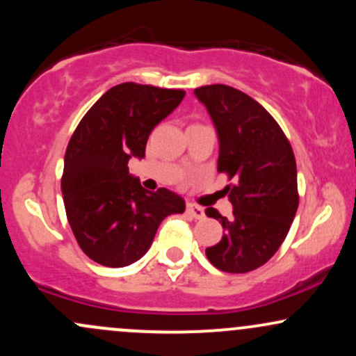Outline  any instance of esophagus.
Wrapping results in <instances>:
<instances>
[{
  "mask_svg": "<svg viewBox=\"0 0 356 356\" xmlns=\"http://www.w3.org/2000/svg\"><path fill=\"white\" fill-rule=\"evenodd\" d=\"M187 214L191 218H194V220H202L204 218V209L201 206L193 204V202H187Z\"/></svg>",
  "mask_w": 356,
  "mask_h": 356,
  "instance_id": "34e87169",
  "label": "esophagus"
}]
</instances>
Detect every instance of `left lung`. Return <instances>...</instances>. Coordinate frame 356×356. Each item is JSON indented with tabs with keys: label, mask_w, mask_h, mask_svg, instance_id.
Masks as SVG:
<instances>
[{
	"label": "left lung",
	"mask_w": 356,
	"mask_h": 356,
	"mask_svg": "<svg viewBox=\"0 0 356 356\" xmlns=\"http://www.w3.org/2000/svg\"><path fill=\"white\" fill-rule=\"evenodd\" d=\"M194 96L216 128L218 172L235 181L225 187L233 204L229 220L206 209L225 229L220 243L206 248V257L222 272L255 270L280 248L298 211L294 152L267 109L245 92L213 84L194 89Z\"/></svg>",
	"instance_id": "left-lung-1"
}]
</instances>
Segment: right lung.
Listing matches in <instances>:
<instances>
[{
  "instance_id": "right-lung-1",
  "label": "right lung",
  "mask_w": 356,
  "mask_h": 356,
  "mask_svg": "<svg viewBox=\"0 0 356 356\" xmlns=\"http://www.w3.org/2000/svg\"><path fill=\"white\" fill-rule=\"evenodd\" d=\"M181 89L124 83L111 88L77 124L64 157L62 196L77 243L104 267H127L150 248L160 222L184 213L172 191L143 189L128 160L145 157L152 130L184 99Z\"/></svg>"
}]
</instances>
